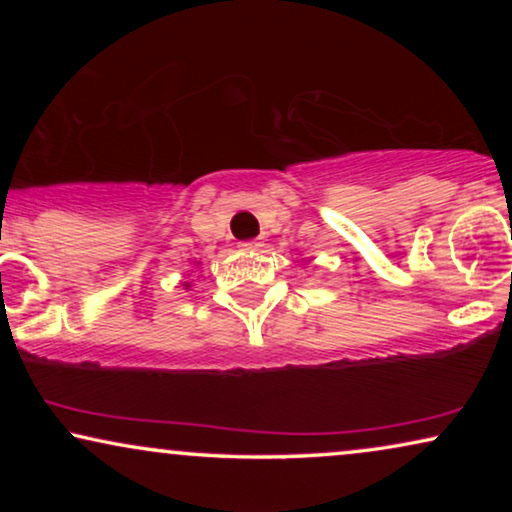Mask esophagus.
Instances as JSON below:
<instances>
[{"label":"esophagus","instance_id":"34e87169","mask_svg":"<svg viewBox=\"0 0 512 512\" xmlns=\"http://www.w3.org/2000/svg\"><path fill=\"white\" fill-rule=\"evenodd\" d=\"M242 247H244V249H258V247H261V242L251 240V242H244V244H242Z\"/></svg>","mask_w":512,"mask_h":512}]
</instances>
